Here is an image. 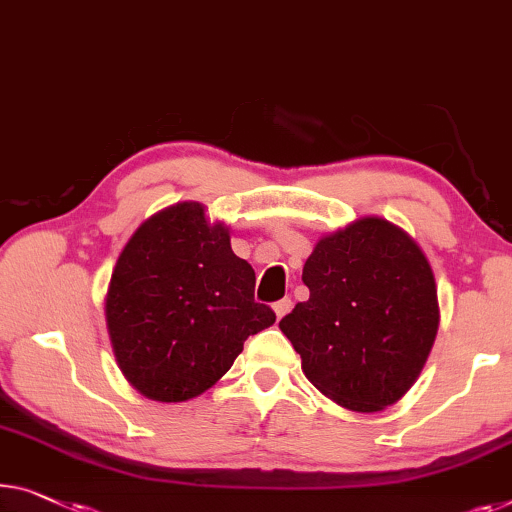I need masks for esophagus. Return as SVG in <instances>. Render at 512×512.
Segmentation results:
<instances>
[{"instance_id": "obj_1", "label": "esophagus", "mask_w": 512, "mask_h": 512, "mask_svg": "<svg viewBox=\"0 0 512 512\" xmlns=\"http://www.w3.org/2000/svg\"><path fill=\"white\" fill-rule=\"evenodd\" d=\"M273 310H276V317L282 319V317L287 315L289 310H292V301H289V299H280V301L273 303Z\"/></svg>"}]
</instances>
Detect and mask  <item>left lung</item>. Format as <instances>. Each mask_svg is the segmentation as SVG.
Returning a JSON list of instances; mask_svg holds the SVG:
<instances>
[{"instance_id": "left-lung-1", "label": "left lung", "mask_w": 512, "mask_h": 512, "mask_svg": "<svg viewBox=\"0 0 512 512\" xmlns=\"http://www.w3.org/2000/svg\"><path fill=\"white\" fill-rule=\"evenodd\" d=\"M310 299L280 319L326 398L372 414L414 386L439 329L437 282L411 236L384 218L326 234L305 259Z\"/></svg>"}]
</instances>
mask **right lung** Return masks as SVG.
Masks as SVG:
<instances>
[{"instance_id":"obj_1","label":"right lung","mask_w":512,"mask_h":512,"mask_svg":"<svg viewBox=\"0 0 512 512\" xmlns=\"http://www.w3.org/2000/svg\"><path fill=\"white\" fill-rule=\"evenodd\" d=\"M105 322L131 386L183 402L216 384L276 312L255 301V271L232 253L230 230L209 223L200 202H179L144 220L121 250Z\"/></svg>"}]
</instances>
